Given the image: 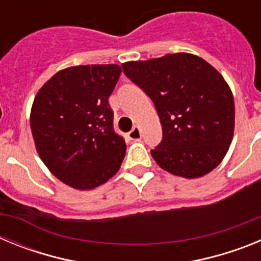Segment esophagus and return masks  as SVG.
I'll use <instances>...</instances> for the list:
<instances>
[{
  "label": "esophagus",
  "instance_id": "obj_1",
  "mask_svg": "<svg viewBox=\"0 0 261 261\" xmlns=\"http://www.w3.org/2000/svg\"><path fill=\"white\" fill-rule=\"evenodd\" d=\"M141 129L138 128V126H135V128L130 130V132L128 133V137L130 138V140H140L141 138Z\"/></svg>",
  "mask_w": 261,
  "mask_h": 261
}]
</instances>
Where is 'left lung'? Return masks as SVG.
Returning a JSON list of instances; mask_svg holds the SVG:
<instances>
[{"instance_id":"8db88e82","label":"left lung","mask_w":261,"mask_h":261,"mask_svg":"<svg viewBox=\"0 0 261 261\" xmlns=\"http://www.w3.org/2000/svg\"><path fill=\"white\" fill-rule=\"evenodd\" d=\"M121 68L153 100L161 119L162 142L151 150L159 167L196 179L222 162L234 136L235 107L220 71L186 52L128 61Z\"/></svg>"}]
</instances>
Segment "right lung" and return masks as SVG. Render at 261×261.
Here are the masks:
<instances>
[{
  "mask_svg": "<svg viewBox=\"0 0 261 261\" xmlns=\"http://www.w3.org/2000/svg\"><path fill=\"white\" fill-rule=\"evenodd\" d=\"M121 74L116 64L57 71L36 94L30 114L36 151L66 186L90 191L110 180L125 155L108 98Z\"/></svg>",
  "mask_w": 261,
  "mask_h": 261,
  "instance_id": "1",
  "label": "right lung"
}]
</instances>
